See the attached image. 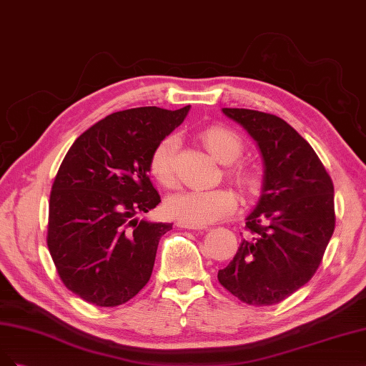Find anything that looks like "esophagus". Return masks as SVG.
<instances>
[{
    "label": "esophagus",
    "instance_id": "1",
    "mask_svg": "<svg viewBox=\"0 0 366 366\" xmlns=\"http://www.w3.org/2000/svg\"><path fill=\"white\" fill-rule=\"evenodd\" d=\"M178 227H179V228H184V229H197V228H200V227L188 225V223H184V222H178Z\"/></svg>",
    "mask_w": 366,
    "mask_h": 366
}]
</instances>
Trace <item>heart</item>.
<instances>
[{"instance_id":"obj_1","label":"heart","mask_w":366,"mask_h":366,"mask_svg":"<svg viewBox=\"0 0 366 366\" xmlns=\"http://www.w3.org/2000/svg\"><path fill=\"white\" fill-rule=\"evenodd\" d=\"M205 149L222 164H231L243 152L242 138L231 129L213 124L199 134ZM176 149L178 138L169 135L162 138L150 155V173L161 185L173 187L176 184ZM228 179L243 194H254L258 188L255 170L244 164H235L227 170ZM237 207V199L227 188L214 190H181L166 199V213L193 227H205L228 217Z\"/></svg>"}]
</instances>
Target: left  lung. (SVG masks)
I'll list each match as a JSON object with an SVG mask.
<instances>
[{"label":"left lung","mask_w":366,"mask_h":366,"mask_svg":"<svg viewBox=\"0 0 366 366\" xmlns=\"http://www.w3.org/2000/svg\"><path fill=\"white\" fill-rule=\"evenodd\" d=\"M222 111L257 141L266 170L244 239L217 280L242 302L274 305L309 282L322 262L336 225L333 181L312 146L280 117Z\"/></svg>","instance_id":"8db88e82"}]
</instances>
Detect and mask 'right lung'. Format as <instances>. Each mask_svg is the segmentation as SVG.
Returning a JSON list of instances; mask_svg holds the SVG:
<instances>
[{"label":"right lung","mask_w":366,"mask_h":366,"mask_svg":"<svg viewBox=\"0 0 366 366\" xmlns=\"http://www.w3.org/2000/svg\"><path fill=\"white\" fill-rule=\"evenodd\" d=\"M190 106L114 112L69 147L50 193L46 246L64 286L99 307L132 300L150 280L159 239L172 223L135 216L155 208L150 155Z\"/></svg>","instance_id":"right-lung-1"}]
</instances>
